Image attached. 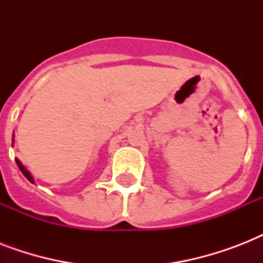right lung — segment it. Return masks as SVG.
Returning <instances> with one entry per match:
<instances>
[{
    "instance_id": "obj_1",
    "label": "right lung",
    "mask_w": 263,
    "mask_h": 263,
    "mask_svg": "<svg viewBox=\"0 0 263 263\" xmlns=\"http://www.w3.org/2000/svg\"><path fill=\"white\" fill-rule=\"evenodd\" d=\"M16 164H17L18 169H20V171H22V172H23V175L26 176L27 179L30 180L31 183H34V179H32V176H31V175H30V172H28V171H27V169L24 168V166H23L22 162H20V161H18V160H16Z\"/></svg>"
}]
</instances>
